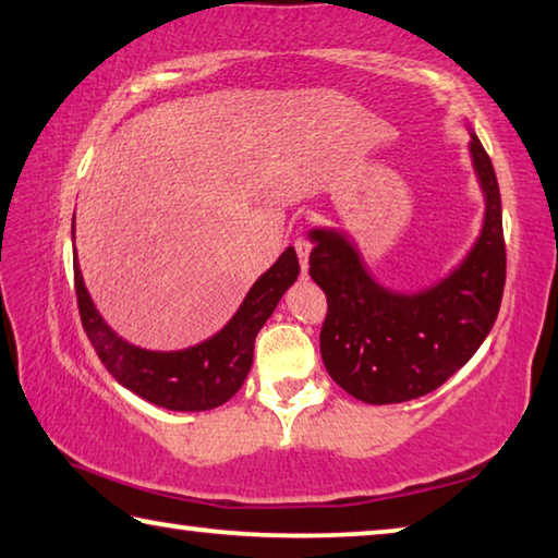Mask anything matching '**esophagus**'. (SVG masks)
<instances>
[{"label": "esophagus", "mask_w": 558, "mask_h": 558, "mask_svg": "<svg viewBox=\"0 0 558 558\" xmlns=\"http://www.w3.org/2000/svg\"><path fill=\"white\" fill-rule=\"evenodd\" d=\"M293 245H295V253H298L300 268H303V272H305V270H307V258H311V251H313V243L307 241L305 235H298L295 241H293Z\"/></svg>", "instance_id": "34e87169"}]
</instances>
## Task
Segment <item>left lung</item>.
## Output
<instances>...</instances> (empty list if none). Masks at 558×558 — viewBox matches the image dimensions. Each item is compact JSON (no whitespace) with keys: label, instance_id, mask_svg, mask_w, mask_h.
Masks as SVG:
<instances>
[{"label":"left lung","instance_id":"left-lung-1","mask_svg":"<svg viewBox=\"0 0 558 558\" xmlns=\"http://www.w3.org/2000/svg\"><path fill=\"white\" fill-rule=\"evenodd\" d=\"M486 214L472 253L427 293L395 295L362 268L344 235L313 231L311 278L327 298L320 355L344 392L369 404L414 400L445 385L480 350L507 280L501 196L492 158L472 136Z\"/></svg>","mask_w":558,"mask_h":558}]
</instances>
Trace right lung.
<instances>
[{
	"label": "right lung",
	"instance_id": "1",
	"mask_svg": "<svg viewBox=\"0 0 558 558\" xmlns=\"http://www.w3.org/2000/svg\"><path fill=\"white\" fill-rule=\"evenodd\" d=\"M298 272V255L288 247L272 268L255 280L241 311L223 330L181 352L141 350L121 340L96 313L78 263H74V290L86 338L117 383L166 410L203 412L226 404L241 390L253 365L255 335L276 311L282 293L293 286Z\"/></svg>",
	"mask_w": 558,
	"mask_h": 558
}]
</instances>
